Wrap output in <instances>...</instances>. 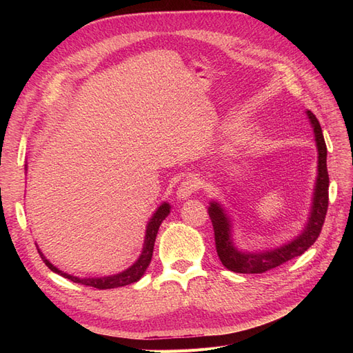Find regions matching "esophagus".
<instances>
[{
    "label": "esophagus",
    "mask_w": 353,
    "mask_h": 353,
    "mask_svg": "<svg viewBox=\"0 0 353 353\" xmlns=\"http://www.w3.org/2000/svg\"><path fill=\"white\" fill-rule=\"evenodd\" d=\"M197 190H199V181L196 178H188L179 184L176 190V199L187 200Z\"/></svg>",
    "instance_id": "obj_1"
}]
</instances>
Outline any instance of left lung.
I'll list each match as a JSON object with an SVG mask.
<instances>
[{"label": "left lung", "mask_w": 353, "mask_h": 353, "mask_svg": "<svg viewBox=\"0 0 353 353\" xmlns=\"http://www.w3.org/2000/svg\"><path fill=\"white\" fill-rule=\"evenodd\" d=\"M306 116L311 123L316 150H318V169L316 179L312 194L311 212H309L307 221L303 225V230L297 234L294 239L287 241L279 248H268L259 250H243L237 248L232 239L234 223L228 210L223 208L219 201L212 200L209 203V216L215 232V245L216 253L222 265L227 270L239 274H262L270 271L284 262L290 261L297 256L303 254L318 239L319 232L323 230V223L325 221L327 208H328V172H327V145L324 141V135L321 125L312 112L306 110Z\"/></svg>", "instance_id": "8db88e82"}]
</instances>
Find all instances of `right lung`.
<instances>
[{
  "label": "right lung",
  "instance_id": "add662e5",
  "mask_svg": "<svg viewBox=\"0 0 353 353\" xmlns=\"http://www.w3.org/2000/svg\"><path fill=\"white\" fill-rule=\"evenodd\" d=\"M26 170H28V165H25ZM170 213V205L168 201H163L162 205H160L156 212L153 213V216L150 218V221L147 222V227H145V237H144V244H143V249L140 256H138V259L130 266V268L123 270L119 274H113V275H104V276H74L72 274H68L65 271L59 270L57 266L52 265L46 256L39 250V248L37 245V249L41 254L42 261L46 262V265L48 268L56 272L61 276H65V279L73 281V283H78V284H83V285H90V287H95V288H100V290H108V288H116V287H123L128 284H132L137 283L138 280L141 279L144 275L145 270L148 268V265L152 262V256H153V249H154V241H156V236H157V231L159 227L162 225V222L165 221V218Z\"/></svg>",
  "mask_w": 353,
  "mask_h": 353
}]
</instances>
